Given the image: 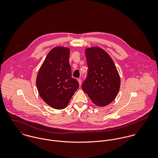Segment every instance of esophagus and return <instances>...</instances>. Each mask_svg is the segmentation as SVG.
Here are the masks:
<instances>
[{"label":"esophagus","mask_w":158,"mask_h":158,"mask_svg":"<svg viewBox=\"0 0 158 158\" xmlns=\"http://www.w3.org/2000/svg\"><path fill=\"white\" fill-rule=\"evenodd\" d=\"M77 80H78V83H79L80 86H81V80L80 78H78Z\"/></svg>","instance_id":"obj_1"}]
</instances>
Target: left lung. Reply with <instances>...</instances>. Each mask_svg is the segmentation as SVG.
Instances as JSON below:
<instances>
[{"instance_id":"left-lung-1","label":"left lung","mask_w":158,"mask_h":158,"mask_svg":"<svg viewBox=\"0 0 158 158\" xmlns=\"http://www.w3.org/2000/svg\"><path fill=\"white\" fill-rule=\"evenodd\" d=\"M85 53L88 72L82 89L95 105L106 106L115 99L120 89L117 68L110 56L99 47L88 48Z\"/></svg>"}]
</instances>
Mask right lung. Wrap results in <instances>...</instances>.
Instances as JSON below:
<instances>
[{
  "label": "right lung",
  "instance_id": "add662e5",
  "mask_svg": "<svg viewBox=\"0 0 158 158\" xmlns=\"http://www.w3.org/2000/svg\"><path fill=\"white\" fill-rule=\"evenodd\" d=\"M69 48L56 47L45 58L36 78L40 97L53 108L62 110L79 88L78 81L72 77L69 64Z\"/></svg>",
  "mask_w": 158,
  "mask_h": 158
}]
</instances>
